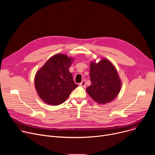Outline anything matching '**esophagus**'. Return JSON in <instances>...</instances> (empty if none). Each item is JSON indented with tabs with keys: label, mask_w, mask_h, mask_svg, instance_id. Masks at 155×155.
Returning <instances> with one entry per match:
<instances>
[{
	"label": "esophagus",
	"mask_w": 155,
	"mask_h": 155,
	"mask_svg": "<svg viewBox=\"0 0 155 155\" xmlns=\"http://www.w3.org/2000/svg\"><path fill=\"white\" fill-rule=\"evenodd\" d=\"M80 85L83 87H84V88H85L86 87V80H83L81 81V82L80 83Z\"/></svg>",
	"instance_id": "1"
}]
</instances>
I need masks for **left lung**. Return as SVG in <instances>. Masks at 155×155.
<instances>
[{
    "label": "left lung",
    "mask_w": 155,
    "mask_h": 155,
    "mask_svg": "<svg viewBox=\"0 0 155 155\" xmlns=\"http://www.w3.org/2000/svg\"><path fill=\"white\" fill-rule=\"evenodd\" d=\"M90 77L91 84L87 91L94 101L103 104L114 100L120 91L121 81L116 68L108 60L91 62Z\"/></svg>",
    "instance_id": "obj_1"
}]
</instances>
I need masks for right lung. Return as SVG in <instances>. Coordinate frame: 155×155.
Listing matches in <instances>:
<instances>
[{"mask_svg":"<svg viewBox=\"0 0 155 155\" xmlns=\"http://www.w3.org/2000/svg\"><path fill=\"white\" fill-rule=\"evenodd\" d=\"M72 62V59L66 55L55 54L36 73V90L45 103L53 106L59 105L78 87L69 71Z\"/></svg>","mask_w":155,"mask_h":155,"instance_id":"right-lung-1","label":"right lung"}]
</instances>
